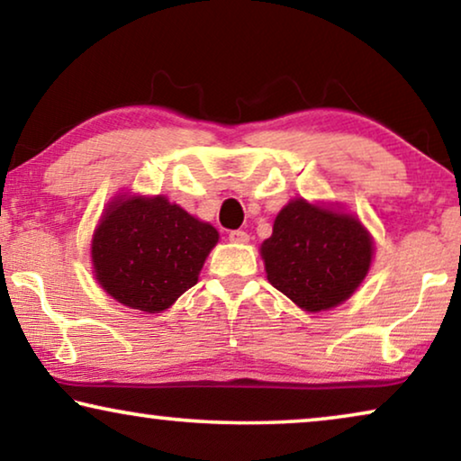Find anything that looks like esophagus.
<instances>
[{
  "instance_id": "1",
  "label": "esophagus",
  "mask_w": 461,
  "mask_h": 461,
  "mask_svg": "<svg viewBox=\"0 0 461 461\" xmlns=\"http://www.w3.org/2000/svg\"><path fill=\"white\" fill-rule=\"evenodd\" d=\"M229 241H232V243H248L249 241V235L245 230H230L229 232Z\"/></svg>"
}]
</instances>
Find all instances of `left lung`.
<instances>
[{"mask_svg":"<svg viewBox=\"0 0 461 461\" xmlns=\"http://www.w3.org/2000/svg\"><path fill=\"white\" fill-rule=\"evenodd\" d=\"M371 237L348 213L295 199L279 212L262 243L268 281L308 312L348 300L371 264Z\"/></svg>","mask_w":461,"mask_h":461,"instance_id":"8db88e82","label":"left lung"}]
</instances>
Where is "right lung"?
<instances>
[{"instance_id": "right-lung-1", "label": "right lung", "mask_w": 461, "mask_h": 461, "mask_svg": "<svg viewBox=\"0 0 461 461\" xmlns=\"http://www.w3.org/2000/svg\"><path fill=\"white\" fill-rule=\"evenodd\" d=\"M218 230L166 197L117 199L92 241L94 273L122 304L161 312L197 283Z\"/></svg>"}]
</instances>
